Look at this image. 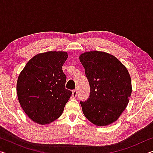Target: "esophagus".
Wrapping results in <instances>:
<instances>
[{
    "label": "esophagus",
    "instance_id": "esophagus-1",
    "mask_svg": "<svg viewBox=\"0 0 153 153\" xmlns=\"http://www.w3.org/2000/svg\"><path fill=\"white\" fill-rule=\"evenodd\" d=\"M77 96V90L76 89H75L72 91V97L76 98Z\"/></svg>",
    "mask_w": 153,
    "mask_h": 153
}]
</instances>
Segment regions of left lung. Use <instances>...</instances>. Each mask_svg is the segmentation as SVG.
Here are the masks:
<instances>
[{
    "label": "left lung",
    "instance_id": "1",
    "mask_svg": "<svg viewBox=\"0 0 153 153\" xmlns=\"http://www.w3.org/2000/svg\"><path fill=\"white\" fill-rule=\"evenodd\" d=\"M79 61L90 88L89 98L80 101L85 117L98 126L115 122L131 94L128 69L115 56L105 52H86L79 56Z\"/></svg>",
    "mask_w": 153,
    "mask_h": 153
}]
</instances>
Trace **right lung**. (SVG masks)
Masks as SVG:
<instances>
[{
	"mask_svg": "<svg viewBox=\"0 0 153 153\" xmlns=\"http://www.w3.org/2000/svg\"><path fill=\"white\" fill-rule=\"evenodd\" d=\"M66 52L49 51L32 58L19 74L17 97L24 112L34 122L45 125L59 118L72 94L65 89L62 66Z\"/></svg>",
	"mask_w": 153,
	"mask_h": 153,
	"instance_id": "obj_1",
	"label": "right lung"
}]
</instances>
